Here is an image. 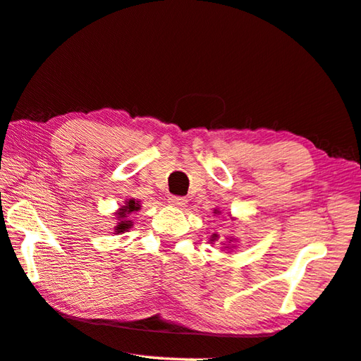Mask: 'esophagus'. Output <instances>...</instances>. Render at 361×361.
Segmentation results:
<instances>
[{"label":"esophagus","mask_w":361,"mask_h":361,"mask_svg":"<svg viewBox=\"0 0 361 361\" xmlns=\"http://www.w3.org/2000/svg\"><path fill=\"white\" fill-rule=\"evenodd\" d=\"M167 202H169L172 207H178V208L185 207L186 203H188V200H186L185 197H180V195H170V197L167 199Z\"/></svg>","instance_id":"34e87169"}]
</instances>
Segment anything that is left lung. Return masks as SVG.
I'll return each instance as SVG.
<instances>
[{"instance_id":"1","label":"left lung","mask_w":361,"mask_h":361,"mask_svg":"<svg viewBox=\"0 0 361 361\" xmlns=\"http://www.w3.org/2000/svg\"><path fill=\"white\" fill-rule=\"evenodd\" d=\"M213 213H214V214H219L221 212H219L218 208H216ZM231 216H232V214H231ZM218 238H219V235H218V233H213L212 237H209V241H218ZM226 240H227V243H222V245H224V247H222V249H224V251H228V249H233V247H235V243H237V238L228 237V238H226Z\"/></svg>"}]
</instances>
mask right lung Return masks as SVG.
<instances>
[{
	"mask_svg": "<svg viewBox=\"0 0 361 361\" xmlns=\"http://www.w3.org/2000/svg\"><path fill=\"white\" fill-rule=\"evenodd\" d=\"M139 209H140V200L137 199H128L123 205H120V208L115 212V219H116L115 227H114L115 235L128 232L129 228L134 226L133 221H129V214L134 212H139Z\"/></svg>",
	"mask_w": 361,
	"mask_h": 361,
	"instance_id": "1",
	"label": "right lung"
}]
</instances>
